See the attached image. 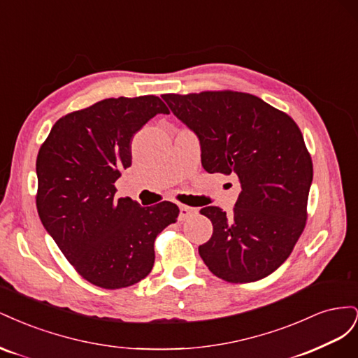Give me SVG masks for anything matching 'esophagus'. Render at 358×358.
Returning a JSON list of instances; mask_svg holds the SVG:
<instances>
[{"mask_svg": "<svg viewBox=\"0 0 358 358\" xmlns=\"http://www.w3.org/2000/svg\"><path fill=\"white\" fill-rule=\"evenodd\" d=\"M196 213H197V209H194V208H189V206L182 204L180 208H179V221H185V220L189 218V216L196 215Z\"/></svg>", "mask_w": 358, "mask_h": 358, "instance_id": "34e87169", "label": "esophagus"}]
</instances>
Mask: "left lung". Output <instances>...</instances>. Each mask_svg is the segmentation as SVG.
<instances>
[{
    "label": "left lung",
    "instance_id": "1",
    "mask_svg": "<svg viewBox=\"0 0 358 358\" xmlns=\"http://www.w3.org/2000/svg\"><path fill=\"white\" fill-rule=\"evenodd\" d=\"M170 110L196 133L208 173L239 178L233 215L200 210L213 234L199 254L227 282L246 284L273 273L306 225L312 159L292 119L255 95L236 91L164 94Z\"/></svg>",
    "mask_w": 358,
    "mask_h": 358
}]
</instances>
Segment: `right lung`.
<instances>
[{
  "label": "right lung",
  "instance_id": "right-lung-1",
  "mask_svg": "<svg viewBox=\"0 0 358 358\" xmlns=\"http://www.w3.org/2000/svg\"><path fill=\"white\" fill-rule=\"evenodd\" d=\"M158 113L170 112L155 95L106 99L58 119L38 150L41 224L96 287L125 288L146 278L157 236L179 215L170 201L142 208L115 197V182L131 166L134 134Z\"/></svg>",
  "mask_w": 358,
  "mask_h": 358
}]
</instances>
